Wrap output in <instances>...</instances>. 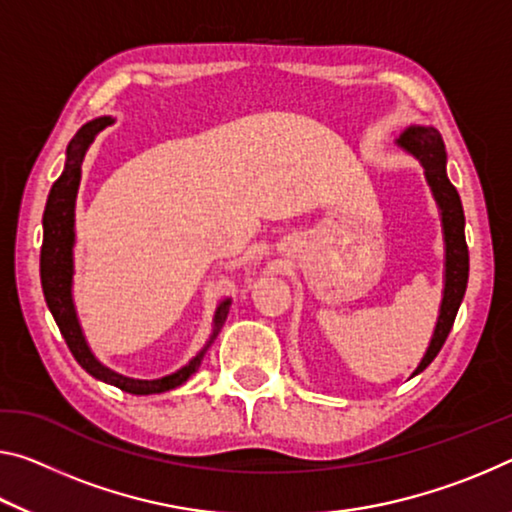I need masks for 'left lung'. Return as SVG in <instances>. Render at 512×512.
<instances>
[{
	"mask_svg": "<svg viewBox=\"0 0 512 512\" xmlns=\"http://www.w3.org/2000/svg\"><path fill=\"white\" fill-rule=\"evenodd\" d=\"M401 148L415 154L426 170V180L431 184L433 196L442 209V225H444V241H446V282H444V298L440 307V319H437L435 335L431 346L424 355V360L415 373L424 371L431 364L440 348L444 346L446 337L456 321L458 307L462 303L469 278V250L465 241V214H462L460 196L456 186L446 177V152L444 141L437 129L433 127H408L399 139Z\"/></svg>",
	"mask_w": 512,
	"mask_h": 512,
	"instance_id": "obj_1",
	"label": "left lung"
}]
</instances>
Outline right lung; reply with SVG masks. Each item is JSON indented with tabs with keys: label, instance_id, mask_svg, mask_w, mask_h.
Listing matches in <instances>:
<instances>
[{
	"label": "right lung",
	"instance_id": "1",
	"mask_svg": "<svg viewBox=\"0 0 512 512\" xmlns=\"http://www.w3.org/2000/svg\"><path fill=\"white\" fill-rule=\"evenodd\" d=\"M111 118H97L86 123L79 132L72 136L68 143V159L66 168L59 180L52 184L50 196H47L45 214H43V248H40V282H43V294L47 300V307L54 316L56 326H59L63 339L75 355V360L84 367L93 378L104 380V383L116 385L118 389L129 394H159L168 392V389L180 387L186 383L193 373H196L198 364L202 360V351L196 360H191L184 369L177 373H170L166 378L159 380H134L125 378L120 373L102 367L100 362L93 358L91 348L86 346V339L81 335L75 305H72L70 282H72V243H75V198L79 189L81 177V159L97 132L111 125ZM230 312V298L223 300L216 310L214 326L216 332L223 326L225 316ZM214 332V337H216Z\"/></svg>",
	"mask_w": 512,
	"mask_h": 512
}]
</instances>
